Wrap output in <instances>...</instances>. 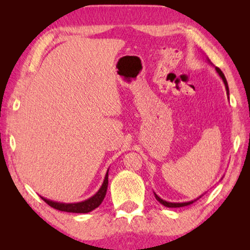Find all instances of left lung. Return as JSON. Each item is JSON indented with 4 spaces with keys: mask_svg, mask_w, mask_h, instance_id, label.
<instances>
[{
    "mask_svg": "<svg viewBox=\"0 0 250 250\" xmlns=\"http://www.w3.org/2000/svg\"><path fill=\"white\" fill-rule=\"evenodd\" d=\"M216 70H217V73L219 74V76H221L222 77V79H223V82H224V83H225V86H226V90H227V92H228V86H227V80H226V78H225V76H224V74H223V71L218 68V67H216ZM155 198L156 200H158L161 204L162 205H164V206H167V207H183V206H186V205H189V204H192L193 202H188V203H170V202H167V201H163L162 198H160L158 195H156L155 194Z\"/></svg>",
    "mask_w": 250,
    "mask_h": 250,
    "instance_id": "1",
    "label": "left lung"
}]
</instances>
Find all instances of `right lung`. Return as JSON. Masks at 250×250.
I'll use <instances>...</instances> for the list:
<instances>
[{"instance_id": "obj_1", "label": "right lung", "mask_w": 250, "mask_h": 250, "mask_svg": "<svg viewBox=\"0 0 250 250\" xmlns=\"http://www.w3.org/2000/svg\"><path fill=\"white\" fill-rule=\"evenodd\" d=\"M107 188H108V172L105 174L104 181L103 185L98 192H97L94 196L90 197L89 200L84 201V202H80V203H75V204H62V203H56L53 201H48L46 198L42 197L45 201V203L53 207L55 209L62 210V211H67V213H89V211L94 210L97 208L101 203H103L104 198L105 196V193H107Z\"/></svg>"}]
</instances>
